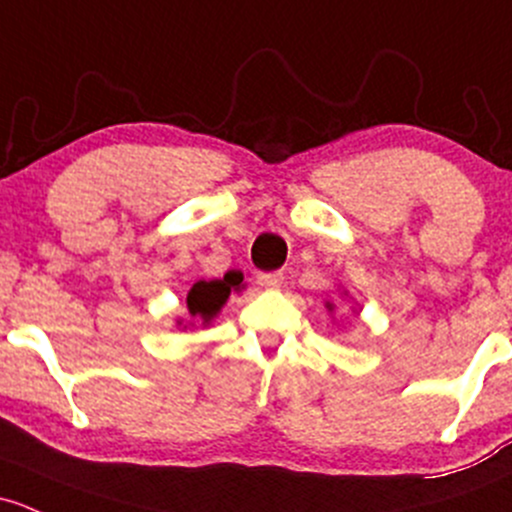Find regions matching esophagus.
<instances>
[{"label": "esophagus", "instance_id": "esophagus-1", "mask_svg": "<svg viewBox=\"0 0 512 512\" xmlns=\"http://www.w3.org/2000/svg\"><path fill=\"white\" fill-rule=\"evenodd\" d=\"M257 284L265 289H279L284 284V274L282 272H260L257 274Z\"/></svg>", "mask_w": 512, "mask_h": 512}]
</instances>
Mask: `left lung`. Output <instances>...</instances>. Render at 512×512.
<instances>
[{"mask_svg": "<svg viewBox=\"0 0 512 512\" xmlns=\"http://www.w3.org/2000/svg\"><path fill=\"white\" fill-rule=\"evenodd\" d=\"M326 309H328V311H331V314H333V309H336V306H333V304H331V301H326Z\"/></svg>", "mask_w": 512, "mask_h": 512, "instance_id": "left-lung-1", "label": "left lung"}]
</instances>
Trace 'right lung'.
<instances>
[{
	"instance_id": "add662e5",
	"label": "right lung",
	"mask_w": 512,
	"mask_h": 512,
	"mask_svg": "<svg viewBox=\"0 0 512 512\" xmlns=\"http://www.w3.org/2000/svg\"><path fill=\"white\" fill-rule=\"evenodd\" d=\"M245 287L242 284V272H225L223 279H211V282H206V279H201V282H196L191 287V292H188L186 297V306H188V316H191V321L184 319H176V326H193V321H201L203 326H208L215 316L220 314V309L225 306V301H228L230 292H240V289Z\"/></svg>"
}]
</instances>
